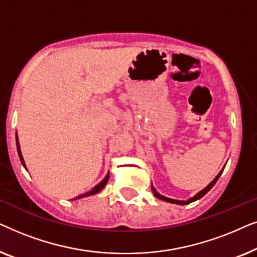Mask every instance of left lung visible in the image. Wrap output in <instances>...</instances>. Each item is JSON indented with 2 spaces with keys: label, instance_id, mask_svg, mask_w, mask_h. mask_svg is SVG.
I'll list each match as a JSON object with an SVG mask.
<instances>
[{
  "label": "left lung",
  "instance_id": "8db88e82",
  "mask_svg": "<svg viewBox=\"0 0 257 257\" xmlns=\"http://www.w3.org/2000/svg\"><path fill=\"white\" fill-rule=\"evenodd\" d=\"M223 170H224V167L222 168V171H220V173L216 175L215 177V179H214V180L210 182V184L207 186V187H205L202 189V191H200L198 194H195L194 196H193V198H191V199H188V200H186V201H182V200H174V199H170V198H166V196H164V195H161V194H159V193H158L157 191H156V188L153 187V185H152V192H153V194H154V196H156V198H158V199H160V200H163V201H166V202H171V203H175V205H188V203H191V202H193V201H195V200H199V199H201L203 195L205 194H207V192H209L210 189H212V187L214 185L216 184V181L219 180V178H220V175L222 174V172H223Z\"/></svg>",
  "mask_w": 257,
  "mask_h": 257
}]
</instances>
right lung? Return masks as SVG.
I'll use <instances>...</instances> for the list:
<instances>
[{
    "mask_svg": "<svg viewBox=\"0 0 257 257\" xmlns=\"http://www.w3.org/2000/svg\"><path fill=\"white\" fill-rule=\"evenodd\" d=\"M16 146H17V152H19V157H20L21 163H22V165L24 166V168H26V163H24V159H23V157H22V152H21V147H20L19 138H17V133H16ZM108 178H110V173H107V174H106V177H105V178L103 179V180H101V181L99 182V184L94 186V187H93L92 189H91L90 192L84 193V194H80V195H78V196H76V198H75V199H72V200L82 199V198H85V196H90V195H93V194H97V193H99V192L101 191V189H103V188L105 187V185L107 184Z\"/></svg>",
    "mask_w": 257,
    "mask_h": 257,
    "instance_id": "1",
    "label": "right lung"
}]
</instances>
